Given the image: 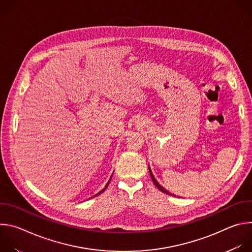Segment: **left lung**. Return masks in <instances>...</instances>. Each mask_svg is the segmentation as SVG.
Instances as JSON below:
<instances>
[{"instance_id":"1","label":"left lung","mask_w":252,"mask_h":252,"mask_svg":"<svg viewBox=\"0 0 252 252\" xmlns=\"http://www.w3.org/2000/svg\"><path fill=\"white\" fill-rule=\"evenodd\" d=\"M149 170H150V173H151V176H152V181H153V183L155 184V186H156L160 191H162V192H164V193H166V194H168V195H172L170 192H168L166 189H164L157 182V179L155 178V176L153 175V173H152V171H151V167H150V166H149Z\"/></svg>"}]
</instances>
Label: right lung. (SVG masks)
Here are the masks:
<instances>
[{"label": "right lung", "instance_id": "right-lung-1", "mask_svg": "<svg viewBox=\"0 0 252 252\" xmlns=\"http://www.w3.org/2000/svg\"><path fill=\"white\" fill-rule=\"evenodd\" d=\"M111 178H112V177H111ZM110 182H111V179H110V181H109V183H107V184H106V186H105V187H104V189H101V190H100V191H99V192H98V193H96V194H95V195H94V196H96V195H98V194H100V193H102V192H103V191H104V190H105V189H106V188H107V186H109V184H110ZM94 196H93V197H94Z\"/></svg>", "mask_w": 252, "mask_h": 252}]
</instances>
